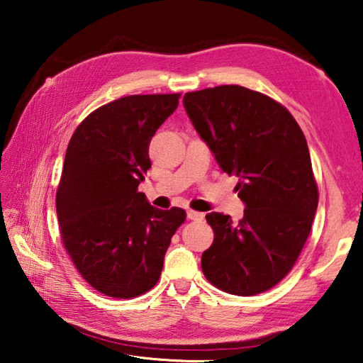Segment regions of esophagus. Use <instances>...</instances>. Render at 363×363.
Masks as SVG:
<instances>
[{
    "instance_id": "34e87169",
    "label": "esophagus",
    "mask_w": 363,
    "mask_h": 363,
    "mask_svg": "<svg viewBox=\"0 0 363 363\" xmlns=\"http://www.w3.org/2000/svg\"><path fill=\"white\" fill-rule=\"evenodd\" d=\"M187 218L189 219H203L205 214L199 213V211H194V210H187Z\"/></svg>"
}]
</instances>
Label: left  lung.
I'll return each mask as SVG.
<instances>
[{"mask_svg":"<svg viewBox=\"0 0 363 363\" xmlns=\"http://www.w3.org/2000/svg\"><path fill=\"white\" fill-rule=\"evenodd\" d=\"M184 107L220 169L235 174L243 218L206 214L213 245L201 255L210 284L237 296L267 291L290 272L309 237L318 190L293 115L238 84L194 91Z\"/></svg>","mask_w":363,"mask_h":363,"instance_id":"8db88e82","label":"left lung"}]
</instances>
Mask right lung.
<instances>
[{"mask_svg": "<svg viewBox=\"0 0 363 363\" xmlns=\"http://www.w3.org/2000/svg\"><path fill=\"white\" fill-rule=\"evenodd\" d=\"M181 94L126 96L79 123L67 147L56 208L67 253L97 291L130 299L160 279L182 208L158 210L138 192L149 145Z\"/></svg>", "mask_w": 363, "mask_h": 363, "instance_id": "add662e5", "label": "right lung"}]
</instances>
